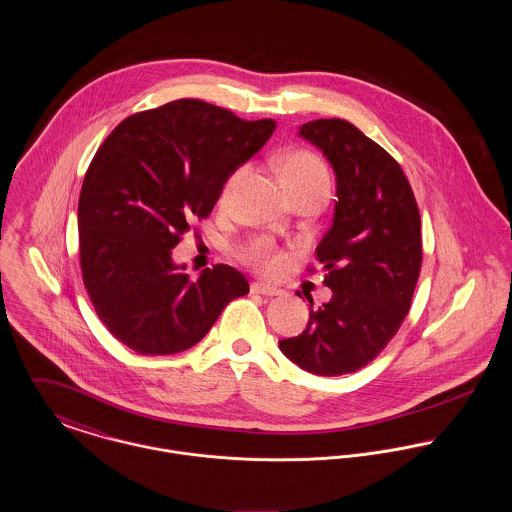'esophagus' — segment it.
<instances>
[{"instance_id":"obj_1","label":"esophagus","mask_w":512,"mask_h":512,"mask_svg":"<svg viewBox=\"0 0 512 512\" xmlns=\"http://www.w3.org/2000/svg\"><path fill=\"white\" fill-rule=\"evenodd\" d=\"M251 292L261 294V296H278L282 290H278L276 286H271V284H265V282H253Z\"/></svg>"}]
</instances>
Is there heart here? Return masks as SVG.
Returning a JSON list of instances; mask_svg holds the SVG:
<instances>
[{
    "instance_id": "1",
    "label": "heart",
    "mask_w": 512,
    "mask_h": 512,
    "mask_svg": "<svg viewBox=\"0 0 512 512\" xmlns=\"http://www.w3.org/2000/svg\"><path fill=\"white\" fill-rule=\"evenodd\" d=\"M241 175H243V171H237L228 179V183L222 191V197H220V204H228L232 200ZM280 179L288 193H294L300 189H310V187H329L327 167L312 152H292L282 159ZM241 257H243V261H247L249 265H253L265 273H275L282 267V257L276 253L271 241L263 239V237L249 241L241 249Z\"/></svg>"
}]
</instances>
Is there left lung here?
<instances>
[{
    "label": "left lung",
    "mask_w": 512,
    "mask_h": 512,
    "mask_svg": "<svg viewBox=\"0 0 512 512\" xmlns=\"http://www.w3.org/2000/svg\"><path fill=\"white\" fill-rule=\"evenodd\" d=\"M337 179L333 224L315 255L333 290L310 306L308 327L278 341L280 351L317 376H343L372 362L409 312L421 273V216L403 169L384 148L341 118L300 126Z\"/></svg>",
    "instance_id": "8db88e82"
}]
</instances>
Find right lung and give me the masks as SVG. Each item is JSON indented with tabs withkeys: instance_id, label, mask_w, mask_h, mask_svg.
Returning a JSON list of instances; mask_svg holds the SVG:
<instances>
[{
	"instance_id": "add662e5",
	"label": "right lung",
	"mask_w": 512,
	"mask_h": 512,
	"mask_svg": "<svg viewBox=\"0 0 512 512\" xmlns=\"http://www.w3.org/2000/svg\"><path fill=\"white\" fill-rule=\"evenodd\" d=\"M275 128L273 118L243 120L179 99L122 120L107 136L79 195V259L93 308L120 343L140 354L187 351L249 292L228 265L191 280L171 249Z\"/></svg>"
}]
</instances>
